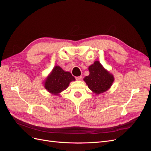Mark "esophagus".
Listing matches in <instances>:
<instances>
[{
	"instance_id": "34e87169",
	"label": "esophagus",
	"mask_w": 151,
	"mask_h": 151,
	"mask_svg": "<svg viewBox=\"0 0 151 151\" xmlns=\"http://www.w3.org/2000/svg\"><path fill=\"white\" fill-rule=\"evenodd\" d=\"M76 79L77 81H81L82 79V76H79V77H76Z\"/></svg>"
}]
</instances>
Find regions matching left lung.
<instances>
[{
	"label": "left lung",
	"mask_w": 151,
	"mask_h": 151,
	"mask_svg": "<svg viewBox=\"0 0 151 151\" xmlns=\"http://www.w3.org/2000/svg\"><path fill=\"white\" fill-rule=\"evenodd\" d=\"M89 75L86 76L84 81L88 88L95 94L106 92L113 84L114 76L96 60L88 67Z\"/></svg>",
	"instance_id": "left-lung-1"
}]
</instances>
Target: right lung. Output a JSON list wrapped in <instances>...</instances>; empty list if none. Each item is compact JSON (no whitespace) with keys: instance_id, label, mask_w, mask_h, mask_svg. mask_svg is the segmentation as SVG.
<instances>
[{"instance_id":"add662e5","label":"right lung","mask_w":151,"mask_h":151,"mask_svg":"<svg viewBox=\"0 0 151 151\" xmlns=\"http://www.w3.org/2000/svg\"><path fill=\"white\" fill-rule=\"evenodd\" d=\"M75 80V77L72 76L70 72L63 70L60 66L55 65L43 83L48 92L58 96L68 88L70 82Z\"/></svg>"}]
</instances>
